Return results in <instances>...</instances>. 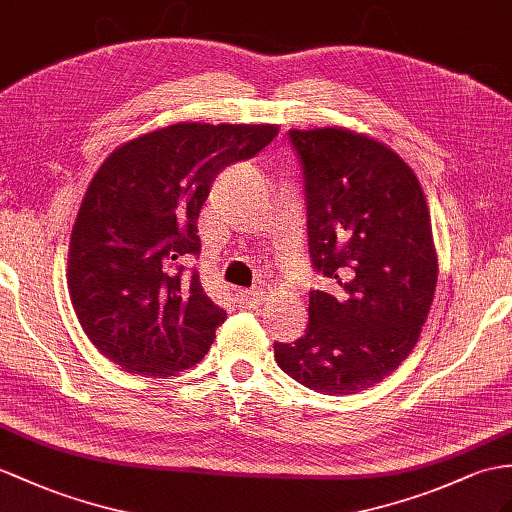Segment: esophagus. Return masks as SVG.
<instances>
[{
    "label": "esophagus",
    "instance_id": "1",
    "mask_svg": "<svg viewBox=\"0 0 512 512\" xmlns=\"http://www.w3.org/2000/svg\"><path fill=\"white\" fill-rule=\"evenodd\" d=\"M236 302L243 308H256L265 302V293L252 289V291H236Z\"/></svg>",
    "mask_w": 512,
    "mask_h": 512
}]
</instances>
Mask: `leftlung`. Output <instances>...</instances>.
<instances>
[{
  "mask_svg": "<svg viewBox=\"0 0 512 512\" xmlns=\"http://www.w3.org/2000/svg\"><path fill=\"white\" fill-rule=\"evenodd\" d=\"M302 162L308 252L330 291L278 365L326 395L365 391L402 365L426 323L439 265L419 180L391 147L343 128L289 130Z\"/></svg>",
  "mask_w": 512,
  "mask_h": 512,
  "instance_id": "1",
  "label": "left lung"
}]
</instances>
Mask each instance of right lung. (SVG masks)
<instances>
[{"label": "right lung", "mask_w": 512, "mask_h": 512, "mask_svg": "<svg viewBox=\"0 0 512 512\" xmlns=\"http://www.w3.org/2000/svg\"><path fill=\"white\" fill-rule=\"evenodd\" d=\"M278 126L176 123L117 147L82 199L69 245V295L91 343L121 369L176 376L210 350L226 310L184 258L219 173L254 158Z\"/></svg>", "instance_id": "right-lung-1"}]
</instances>
